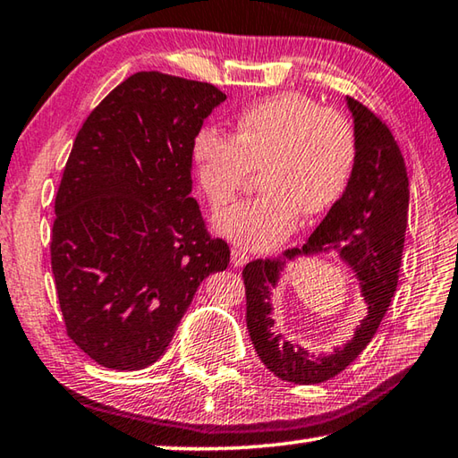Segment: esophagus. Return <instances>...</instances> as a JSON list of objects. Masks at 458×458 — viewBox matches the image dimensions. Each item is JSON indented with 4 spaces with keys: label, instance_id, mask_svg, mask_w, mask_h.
I'll list each match as a JSON object with an SVG mask.
<instances>
[{
    "label": "esophagus",
    "instance_id": "obj_1",
    "mask_svg": "<svg viewBox=\"0 0 458 458\" xmlns=\"http://www.w3.org/2000/svg\"><path fill=\"white\" fill-rule=\"evenodd\" d=\"M247 261H249L247 251H243V249H239V247H233V249H231V263H233V265H235V267H243Z\"/></svg>",
    "mask_w": 458,
    "mask_h": 458
}]
</instances>
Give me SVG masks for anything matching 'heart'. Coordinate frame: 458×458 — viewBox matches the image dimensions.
<instances>
[{
  "mask_svg": "<svg viewBox=\"0 0 458 458\" xmlns=\"http://www.w3.org/2000/svg\"><path fill=\"white\" fill-rule=\"evenodd\" d=\"M355 155L349 117L295 91L271 95L241 111L235 140L203 127L193 143L197 181L215 207L229 203L261 169V195L213 217L223 237L245 249L279 243L299 213L317 215L331 207L347 185Z\"/></svg>",
  "mask_w": 458,
  "mask_h": 458,
  "instance_id": "heart-1",
  "label": "heart"
}]
</instances>
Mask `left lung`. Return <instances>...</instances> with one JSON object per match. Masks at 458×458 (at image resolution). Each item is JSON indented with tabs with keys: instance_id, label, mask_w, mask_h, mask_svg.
Returning <instances> with one entry per match:
<instances>
[{
	"instance_id": "1",
	"label": "left lung",
	"mask_w": 458,
	"mask_h": 458,
	"mask_svg": "<svg viewBox=\"0 0 458 458\" xmlns=\"http://www.w3.org/2000/svg\"><path fill=\"white\" fill-rule=\"evenodd\" d=\"M357 137V155L343 195L301 249L284 259H257L243 271L247 329L263 365L281 381L325 383L347 369L373 339L396 291L409 217V177L386 125L359 101L344 98ZM335 252L359 281L366 315L339 348L309 353L274 329L272 293L303 256Z\"/></svg>"
}]
</instances>
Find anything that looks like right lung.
<instances>
[{
  "label": "right lung",
  "mask_w": 458,
  "mask_h": 458,
  "mask_svg": "<svg viewBox=\"0 0 458 458\" xmlns=\"http://www.w3.org/2000/svg\"><path fill=\"white\" fill-rule=\"evenodd\" d=\"M227 95L141 72L117 85L75 137L55 197L51 269L67 335L114 370L153 365L197 289L225 271L193 191V143Z\"/></svg>",
  "instance_id": "obj_1"
}]
</instances>
